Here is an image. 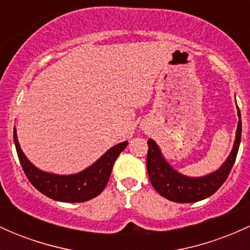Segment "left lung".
<instances>
[{"mask_svg": "<svg viewBox=\"0 0 250 250\" xmlns=\"http://www.w3.org/2000/svg\"><path fill=\"white\" fill-rule=\"evenodd\" d=\"M239 114V125H237L236 137H235L234 148L227 161L222 167L215 173L203 177H187L183 176L174 170L167 162L165 161L159 147L153 140H148V154H147V170L153 187L157 193L166 199L179 203L197 202L203 199L211 196L228 179V175L233 168L236 160L241 142V113Z\"/></svg>", "mask_w": 250, "mask_h": 250, "instance_id": "8db88e82", "label": "left lung"}]
</instances>
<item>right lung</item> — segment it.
Masks as SVG:
<instances>
[{
  "instance_id": "1",
  "label": "right lung",
  "mask_w": 250,
  "mask_h": 250,
  "mask_svg": "<svg viewBox=\"0 0 250 250\" xmlns=\"http://www.w3.org/2000/svg\"><path fill=\"white\" fill-rule=\"evenodd\" d=\"M14 142L20 163L31 185L45 196L61 202H85L101 194L107 186L117 156L128 145L125 141L114 146L85 170L75 175L62 176L41 171L28 161L20 148L15 129Z\"/></svg>"
}]
</instances>
